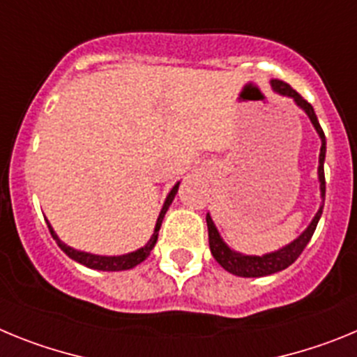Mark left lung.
Instances as JSON below:
<instances>
[{"label":"left lung","mask_w":357,"mask_h":357,"mask_svg":"<svg viewBox=\"0 0 357 357\" xmlns=\"http://www.w3.org/2000/svg\"><path fill=\"white\" fill-rule=\"evenodd\" d=\"M272 87L275 93L282 94V96L291 98L293 102L296 103V107H301L304 110L305 114H307L309 121L313 123L314 130H317L318 137L321 141L320 146V157H318V182H320V198L321 204L318 207L317 214L311 220L305 230L302 232L301 236L296 239H293L291 243L284 245L279 250L268 252V254L263 255H248V254H241V252H236L223 241V238L218 232L216 225H214L213 218L211 214L207 213V230H209V247H211V254H213L214 259L218 261V264L227 270L232 275L238 277H266L272 275V273L280 272V270H284L288 268L289 264H293L296 261V257L302 254V250L305 248V245L309 243V239L313 238L314 229H317L318 222H320L321 211H324V200H326V175H324V162H326V134L321 130L320 123H318L317 114H314V109L305 102L304 98L301 94L293 91L288 84H284L282 80H272Z\"/></svg>","instance_id":"1"}]
</instances>
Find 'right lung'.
I'll return each mask as SVG.
<instances>
[{
  "label": "right lung",
  "instance_id": "right-lung-1",
  "mask_svg": "<svg viewBox=\"0 0 357 357\" xmlns=\"http://www.w3.org/2000/svg\"><path fill=\"white\" fill-rule=\"evenodd\" d=\"M178 185H181V182H176V184L173 185L172 191H169L168 197H166V200H164V206H162V209H160L159 218H157L155 229H153V234H151V238L148 239L146 245L141 248H137V250H134V252H128V254L98 255V254H91V252L77 250V248L69 247V245H66L64 241H61V238L55 234V230H53V227L50 225L48 220H46V223H48V229H50V232H52L53 239L56 241V245H59V247H61V250L64 252L68 257H71L73 261H77V263L84 264V266H87V268H93V270H102V272H121V270H130V268H134V266H137V264L143 263L148 255H150V252L153 250V247H155L157 238H159L160 223H162L164 214H166L168 207L172 206L173 198H175L176 191H178Z\"/></svg>",
  "mask_w": 357,
  "mask_h": 357
}]
</instances>
